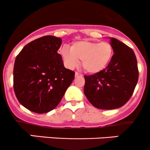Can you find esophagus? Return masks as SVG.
Wrapping results in <instances>:
<instances>
[{"mask_svg":"<svg viewBox=\"0 0 150 150\" xmlns=\"http://www.w3.org/2000/svg\"><path fill=\"white\" fill-rule=\"evenodd\" d=\"M77 76H81V74H79L78 72H75V77H77Z\"/></svg>","mask_w":150,"mask_h":150,"instance_id":"1","label":"esophagus"}]
</instances>
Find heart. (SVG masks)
<instances>
[{
	"instance_id": "obj_1",
	"label": "heart",
	"mask_w": 150,
	"mask_h": 150,
	"mask_svg": "<svg viewBox=\"0 0 150 150\" xmlns=\"http://www.w3.org/2000/svg\"><path fill=\"white\" fill-rule=\"evenodd\" d=\"M60 53L67 67L72 69L78 64L79 60H81L84 71L96 74L107 67L113 57L114 49L108 41L82 40L74 42L71 49L65 46Z\"/></svg>"
}]
</instances>
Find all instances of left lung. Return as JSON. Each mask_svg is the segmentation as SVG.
<instances>
[{
  "mask_svg": "<svg viewBox=\"0 0 150 150\" xmlns=\"http://www.w3.org/2000/svg\"><path fill=\"white\" fill-rule=\"evenodd\" d=\"M114 55L107 67L99 73L84 76V93L93 106L115 109L125 105L133 94L139 79L134 52L118 39L111 38Z\"/></svg>",
  "mask_w": 150,
  "mask_h": 150,
  "instance_id": "8db88e82",
  "label": "left lung"
}]
</instances>
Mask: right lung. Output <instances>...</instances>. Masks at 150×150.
<instances>
[{
    "mask_svg": "<svg viewBox=\"0 0 150 150\" xmlns=\"http://www.w3.org/2000/svg\"><path fill=\"white\" fill-rule=\"evenodd\" d=\"M62 39L45 35L25 45L16 57L14 90L24 107L38 114L54 109L74 79L57 50Z\"/></svg>",
    "mask_w": 150,
    "mask_h": 150,
    "instance_id": "obj_1",
    "label": "right lung"
}]
</instances>
